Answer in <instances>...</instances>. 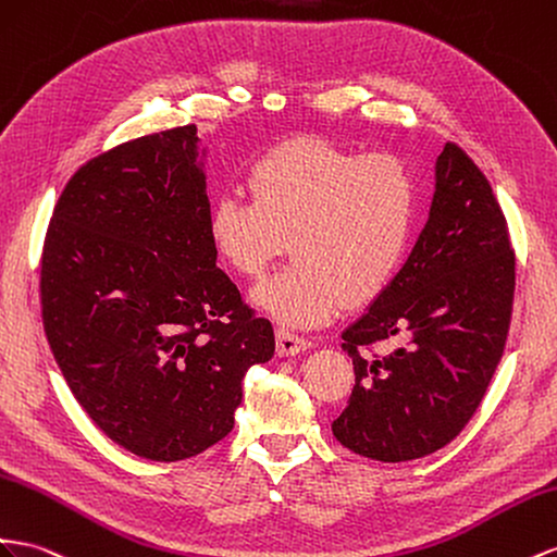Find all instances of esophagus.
<instances>
[{
    "instance_id": "34e87169",
    "label": "esophagus",
    "mask_w": 557,
    "mask_h": 557,
    "mask_svg": "<svg viewBox=\"0 0 557 557\" xmlns=\"http://www.w3.org/2000/svg\"><path fill=\"white\" fill-rule=\"evenodd\" d=\"M311 347V342L307 337H299L295 333H290V330H283L278 327L276 330V351L278 356H297L302 354Z\"/></svg>"
}]
</instances>
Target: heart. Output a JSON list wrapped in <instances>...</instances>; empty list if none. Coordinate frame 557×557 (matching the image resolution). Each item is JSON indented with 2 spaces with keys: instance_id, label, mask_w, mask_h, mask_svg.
<instances>
[{
  "instance_id": "heart-1",
  "label": "heart",
  "mask_w": 557,
  "mask_h": 557,
  "mask_svg": "<svg viewBox=\"0 0 557 557\" xmlns=\"http://www.w3.org/2000/svg\"><path fill=\"white\" fill-rule=\"evenodd\" d=\"M250 199L220 197L208 238L234 274L260 278L288 250L295 262L255 293L283 327L333 321L344 305L384 295L408 258L419 187L394 154H360L325 138L269 149L246 175Z\"/></svg>"
}]
</instances>
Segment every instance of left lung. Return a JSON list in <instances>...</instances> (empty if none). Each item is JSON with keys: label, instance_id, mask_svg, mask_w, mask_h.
<instances>
[{"label": "left lung", "instance_id": "left-lung-1", "mask_svg": "<svg viewBox=\"0 0 557 557\" xmlns=\"http://www.w3.org/2000/svg\"><path fill=\"white\" fill-rule=\"evenodd\" d=\"M513 290L516 252L502 206L483 171L447 143L408 262L342 333L356 384L333 422L335 438L386 463L426 457L455 441L502 360ZM394 338L404 344L388 357L359 354Z\"/></svg>", "mask_w": 557, "mask_h": 557}]
</instances>
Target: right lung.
<instances>
[{
    "mask_svg": "<svg viewBox=\"0 0 557 557\" xmlns=\"http://www.w3.org/2000/svg\"><path fill=\"white\" fill-rule=\"evenodd\" d=\"M197 126L116 145L70 177L41 250V321L96 426L180 461L234 429L274 327L215 267Z\"/></svg>",
    "mask_w": 557,
    "mask_h": 557,
    "instance_id": "1",
    "label": "right lung"
}]
</instances>
